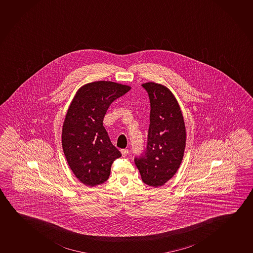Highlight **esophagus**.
<instances>
[{
    "mask_svg": "<svg viewBox=\"0 0 253 253\" xmlns=\"http://www.w3.org/2000/svg\"><path fill=\"white\" fill-rule=\"evenodd\" d=\"M121 153L123 155V157H126L128 153V150L127 149H124V150H121Z\"/></svg>",
    "mask_w": 253,
    "mask_h": 253,
    "instance_id": "esophagus-1",
    "label": "esophagus"
}]
</instances>
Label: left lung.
Masks as SVG:
<instances>
[{"label": "left lung", "mask_w": 253, "mask_h": 253, "mask_svg": "<svg viewBox=\"0 0 253 253\" xmlns=\"http://www.w3.org/2000/svg\"><path fill=\"white\" fill-rule=\"evenodd\" d=\"M149 95L150 126L146 150L135 158L143 183L164 185L179 168L186 142V130L179 104L171 91L156 83L142 84Z\"/></svg>", "instance_id": "left-lung-1"}]
</instances>
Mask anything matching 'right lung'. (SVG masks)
<instances>
[{
    "mask_svg": "<svg viewBox=\"0 0 253 253\" xmlns=\"http://www.w3.org/2000/svg\"><path fill=\"white\" fill-rule=\"evenodd\" d=\"M129 89L109 81L89 83L77 90L70 103L62 126V149L75 176L85 185L104 183L113 162L122 156L103 121L110 104Z\"/></svg>",
    "mask_w": 253,
    "mask_h": 253,
    "instance_id": "right-lung-1",
    "label": "right lung"
}]
</instances>
